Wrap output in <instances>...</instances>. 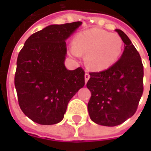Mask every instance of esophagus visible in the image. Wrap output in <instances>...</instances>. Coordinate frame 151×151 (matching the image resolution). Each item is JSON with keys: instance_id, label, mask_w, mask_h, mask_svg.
<instances>
[{"instance_id": "esophagus-1", "label": "esophagus", "mask_w": 151, "mask_h": 151, "mask_svg": "<svg viewBox=\"0 0 151 151\" xmlns=\"http://www.w3.org/2000/svg\"><path fill=\"white\" fill-rule=\"evenodd\" d=\"M89 78H90V74H89L88 73L86 72L85 73V82H86V83L88 82Z\"/></svg>"}]
</instances>
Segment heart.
<instances>
[{"instance_id": "heart-1", "label": "heart", "mask_w": 151, "mask_h": 151, "mask_svg": "<svg viewBox=\"0 0 151 151\" xmlns=\"http://www.w3.org/2000/svg\"><path fill=\"white\" fill-rule=\"evenodd\" d=\"M122 47L123 41L117 34L92 28L76 35L74 44L69 47V52L74 57L86 54V64L89 69L103 71L118 60Z\"/></svg>"}]
</instances>
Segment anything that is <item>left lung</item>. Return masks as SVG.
Masks as SVG:
<instances>
[{"instance_id": "8db88e82", "label": "left lung", "mask_w": 151, "mask_h": 151, "mask_svg": "<svg viewBox=\"0 0 151 151\" xmlns=\"http://www.w3.org/2000/svg\"><path fill=\"white\" fill-rule=\"evenodd\" d=\"M124 43L119 60L106 70L90 73L86 86L91 93L87 108L95 123L116 126L133 116L143 93V65L126 35L116 29Z\"/></svg>"}]
</instances>
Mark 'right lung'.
Returning <instances> with one entry per match:
<instances>
[{
  "mask_svg": "<svg viewBox=\"0 0 151 151\" xmlns=\"http://www.w3.org/2000/svg\"><path fill=\"white\" fill-rule=\"evenodd\" d=\"M82 25H50L31 35L18 54L14 85L22 112L40 124L64 118L73 96L85 85V72L65 66V40Z\"/></svg>",
  "mask_w": 151,
  "mask_h": 151,
  "instance_id": "1",
  "label": "right lung"
}]
</instances>
